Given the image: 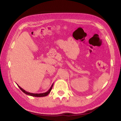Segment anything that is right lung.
<instances>
[{"label": "right lung", "instance_id": "1", "mask_svg": "<svg viewBox=\"0 0 121 121\" xmlns=\"http://www.w3.org/2000/svg\"><path fill=\"white\" fill-rule=\"evenodd\" d=\"M53 84H52V85H51V87L50 88V89L48 90V91H47V92H44V93H41V94H34V93H30V92H27V91H25V90H24L23 89V88H22L20 86H19V85H17V86H18V87H19L20 88V89L21 90V91L24 92V94H26V95H30V96H33V97H45V96H47V95L50 93V91H51V89H52V86H53Z\"/></svg>", "mask_w": 121, "mask_h": 121}]
</instances>
